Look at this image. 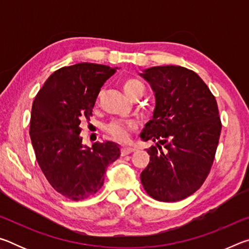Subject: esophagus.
Listing matches in <instances>:
<instances>
[{
	"label": "esophagus",
	"mask_w": 249,
	"mask_h": 249,
	"mask_svg": "<svg viewBox=\"0 0 249 249\" xmlns=\"http://www.w3.org/2000/svg\"><path fill=\"white\" fill-rule=\"evenodd\" d=\"M133 151H135V148H132V147H123V148L121 149V155L126 156L130 153H133Z\"/></svg>",
	"instance_id": "1"
}]
</instances>
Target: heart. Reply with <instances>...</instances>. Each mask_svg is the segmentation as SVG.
I'll return each instance as SVG.
<instances>
[{"label":"heart","mask_w":249,"mask_h":249,"mask_svg":"<svg viewBox=\"0 0 249 249\" xmlns=\"http://www.w3.org/2000/svg\"><path fill=\"white\" fill-rule=\"evenodd\" d=\"M122 87L129 99L137 93H144V86L136 79H125L122 83ZM134 128H136V124L134 122L115 121L107 126V133L113 140L125 142L129 138V130Z\"/></svg>","instance_id":"obj_1"}]
</instances>
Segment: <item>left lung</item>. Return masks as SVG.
Wrapping results in <instances>:
<instances>
[{"mask_svg": "<svg viewBox=\"0 0 249 249\" xmlns=\"http://www.w3.org/2000/svg\"><path fill=\"white\" fill-rule=\"evenodd\" d=\"M156 99L154 115L141 133L150 161L142 184L155 200L176 202L195 193L208 177L222 129L216 100L195 71L151 67L140 73Z\"/></svg>", "mask_w": 249, "mask_h": 249, "instance_id": "obj_1", "label": "left lung"}]
</instances>
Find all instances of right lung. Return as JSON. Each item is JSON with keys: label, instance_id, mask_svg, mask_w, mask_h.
<instances>
[{"label": "right lung", "instance_id": "1", "mask_svg": "<svg viewBox=\"0 0 249 249\" xmlns=\"http://www.w3.org/2000/svg\"><path fill=\"white\" fill-rule=\"evenodd\" d=\"M117 68L81 62L62 67L46 80L32 107L31 135L37 162L57 192L79 201L98 192L107 167L120 157L113 142L83 145L81 123L89 121L103 84Z\"/></svg>", "mask_w": 249, "mask_h": 249}]
</instances>
